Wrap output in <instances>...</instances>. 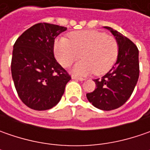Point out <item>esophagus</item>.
<instances>
[{"label":"esophagus","mask_w":150,"mask_h":150,"mask_svg":"<svg viewBox=\"0 0 150 150\" xmlns=\"http://www.w3.org/2000/svg\"><path fill=\"white\" fill-rule=\"evenodd\" d=\"M72 79H74V80H79V81H83L85 80L83 78H79V77H77V76H72Z\"/></svg>","instance_id":"obj_1"}]
</instances>
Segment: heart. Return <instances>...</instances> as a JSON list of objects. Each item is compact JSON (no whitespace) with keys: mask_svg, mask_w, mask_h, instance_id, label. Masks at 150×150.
Listing matches in <instances>:
<instances>
[{"mask_svg":"<svg viewBox=\"0 0 150 150\" xmlns=\"http://www.w3.org/2000/svg\"><path fill=\"white\" fill-rule=\"evenodd\" d=\"M69 39L57 38L54 42V54L62 67H69L83 58L72 67L78 75H97L108 72L117 60L118 46L116 39L103 32L84 30L69 33Z\"/></svg>","mask_w":150,"mask_h":150,"instance_id":"heart-1","label":"heart"}]
</instances>
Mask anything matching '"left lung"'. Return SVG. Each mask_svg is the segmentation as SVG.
I'll list each match as a JSON object with an SVG mask.
<instances>
[{
  "instance_id": "1",
  "label": "left lung",
  "mask_w": 150,
  "mask_h": 150,
  "mask_svg": "<svg viewBox=\"0 0 150 150\" xmlns=\"http://www.w3.org/2000/svg\"><path fill=\"white\" fill-rule=\"evenodd\" d=\"M103 27L112 33L118 42V57L109 72L102 78L93 80L95 90L86 96L95 108L109 111L124 104L135 88L139 76V50L120 32L109 26Z\"/></svg>"
}]
</instances>
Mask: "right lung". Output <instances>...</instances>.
<instances>
[{
	"instance_id": "obj_1",
	"label": "right lung",
	"mask_w": 150,
	"mask_h": 150,
	"mask_svg": "<svg viewBox=\"0 0 150 150\" xmlns=\"http://www.w3.org/2000/svg\"><path fill=\"white\" fill-rule=\"evenodd\" d=\"M67 27L38 23L23 32L13 46L11 76L18 96L38 111L56 106L71 77L54 57L55 38Z\"/></svg>"
}]
</instances>
